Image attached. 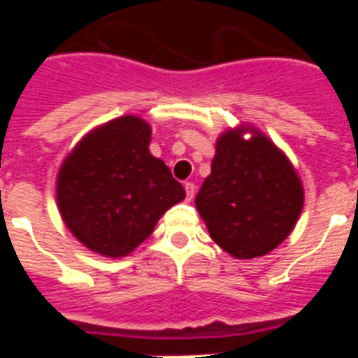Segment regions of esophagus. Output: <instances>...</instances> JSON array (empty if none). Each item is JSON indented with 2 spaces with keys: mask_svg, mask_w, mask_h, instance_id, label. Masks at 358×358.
<instances>
[{
  "mask_svg": "<svg viewBox=\"0 0 358 358\" xmlns=\"http://www.w3.org/2000/svg\"><path fill=\"white\" fill-rule=\"evenodd\" d=\"M184 187H186V199L187 201H192L195 195V184L194 182H186V184H184Z\"/></svg>",
  "mask_w": 358,
  "mask_h": 358,
  "instance_id": "esophagus-1",
  "label": "esophagus"
}]
</instances>
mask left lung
<instances>
[{"label":"left lung","mask_w":358,"mask_h":358,"mask_svg":"<svg viewBox=\"0 0 358 358\" xmlns=\"http://www.w3.org/2000/svg\"><path fill=\"white\" fill-rule=\"evenodd\" d=\"M303 201V182L287 155L259 128L240 124L218 136L195 207L220 249L255 259L292 234Z\"/></svg>","instance_id":"left-lung-1"}]
</instances>
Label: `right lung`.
I'll use <instances>...</instances> for the list:
<instances>
[{
    "label": "right lung",
    "mask_w": 358,
    "mask_h": 358,
    "mask_svg": "<svg viewBox=\"0 0 358 358\" xmlns=\"http://www.w3.org/2000/svg\"><path fill=\"white\" fill-rule=\"evenodd\" d=\"M151 126L124 115L97 126L57 172V207L76 240L97 255L128 257L159 218L186 197L164 161L151 155Z\"/></svg>",
    "instance_id": "obj_1"
}]
</instances>
